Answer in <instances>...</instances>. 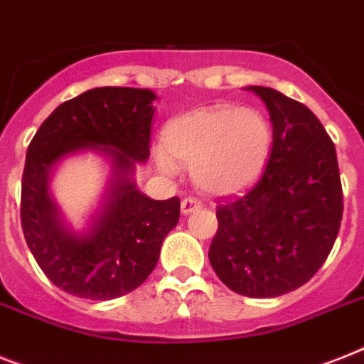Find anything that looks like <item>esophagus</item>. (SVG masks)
I'll list each match as a JSON object with an SVG mask.
<instances>
[{
  "label": "esophagus",
  "instance_id": "obj_1",
  "mask_svg": "<svg viewBox=\"0 0 364 364\" xmlns=\"http://www.w3.org/2000/svg\"><path fill=\"white\" fill-rule=\"evenodd\" d=\"M202 208V202L198 200V198H185L181 202V213L183 215H191L192 211H196V209Z\"/></svg>",
  "mask_w": 364,
  "mask_h": 364
}]
</instances>
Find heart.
Here are the masks:
<instances>
[{
    "label": "heart",
    "instance_id": "b5f03b06",
    "mask_svg": "<svg viewBox=\"0 0 364 364\" xmlns=\"http://www.w3.org/2000/svg\"><path fill=\"white\" fill-rule=\"evenodd\" d=\"M166 149H156V164L177 173L173 159L191 164L196 187L226 196L247 188L267 161L273 131L256 108L223 105L188 112L168 125Z\"/></svg>",
    "mask_w": 364,
    "mask_h": 364
}]
</instances>
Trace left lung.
<instances>
[{
    "label": "left lung",
    "mask_w": 364,
    "mask_h": 364,
    "mask_svg": "<svg viewBox=\"0 0 364 364\" xmlns=\"http://www.w3.org/2000/svg\"><path fill=\"white\" fill-rule=\"evenodd\" d=\"M273 147L259 179L217 208L209 249L215 273L247 297H279L306 284L329 256L342 220L335 144L305 105L262 85Z\"/></svg>",
    "instance_id": "left-lung-1"
}]
</instances>
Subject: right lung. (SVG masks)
Masks as SVG:
<instances>
[{
  "label": "right lung",
  "mask_w": 364,
  "mask_h": 364,
  "mask_svg": "<svg viewBox=\"0 0 364 364\" xmlns=\"http://www.w3.org/2000/svg\"><path fill=\"white\" fill-rule=\"evenodd\" d=\"M149 90L95 87L59 105L28 147L20 220L43 273L63 291L108 301L131 294L151 274L162 241L179 220V198L151 200L132 181L136 162L149 159ZM95 149L112 159L101 211L85 232H73L49 196L51 170L65 156Z\"/></svg>",
  "instance_id": "right-lung-1"
}]
</instances>
